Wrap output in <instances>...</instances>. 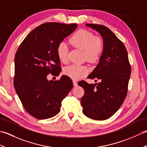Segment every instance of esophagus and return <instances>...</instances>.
Listing matches in <instances>:
<instances>
[{
  "label": "esophagus",
  "mask_w": 147,
  "mask_h": 147,
  "mask_svg": "<svg viewBox=\"0 0 147 147\" xmlns=\"http://www.w3.org/2000/svg\"><path fill=\"white\" fill-rule=\"evenodd\" d=\"M73 85L74 86H76L78 85V83L76 80H73Z\"/></svg>",
  "instance_id": "1"
}]
</instances>
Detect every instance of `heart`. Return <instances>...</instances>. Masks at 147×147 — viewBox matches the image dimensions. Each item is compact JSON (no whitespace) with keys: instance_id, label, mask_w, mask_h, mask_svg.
Masks as SVG:
<instances>
[{"instance_id":"b5f03b06","label":"heart","mask_w":147,"mask_h":147,"mask_svg":"<svg viewBox=\"0 0 147 147\" xmlns=\"http://www.w3.org/2000/svg\"><path fill=\"white\" fill-rule=\"evenodd\" d=\"M71 44L83 52L84 58L87 61H98L104 51V42L101 38L94 36L93 33L86 30H79L71 37ZM67 46L64 42L59 45L57 49L58 58L61 62L67 61ZM89 72L88 67L85 65L74 64L65 67L64 73L71 78L78 80L85 76Z\"/></svg>"}]
</instances>
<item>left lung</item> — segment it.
<instances>
[{
    "label": "left lung",
    "mask_w": 147,
    "mask_h": 147,
    "mask_svg": "<svg viewBox=\"0 0 147 147\" xmlns=\"http://www.w3.org/2000/svg\"><path fill=\"white\" fill-rule=\"evenodd\" d=\"M100 33L104 51L98 64L88 78L98 83H78L85 90L81 98L83 112L86 117L102 121L112 116L125 99L131 75V66L125 46L115 34L105 26L86 24Z\"/></svg>",
    "instance_id": "obj_1"
}]
</instances>
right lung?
Instances as JSON below:
<instances>
[{
    "label": "right lung",
    "instance_id": "obj_1",
    "mask_svg": "<svg viewBox=\"0 0 147 147\" xmlns=\"http://www.w3.org/2000/svg\"><path fill=\"white\" fill-rule=\"evenodd\" d=\"M76 24L46 23L28 35L19 47L14 58V85L24 108L38 119L57 115L61 102L73 87L67 76L47 80L49 73H60L57 54L59 45L76 30Z\"/></svg>",
    "mask_w": 147,
    "mask_h": 147
}]
</instances>
